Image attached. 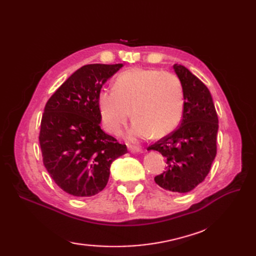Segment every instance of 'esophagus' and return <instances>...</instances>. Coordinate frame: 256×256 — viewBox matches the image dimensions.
<instances>
[{"label":"esophagus","mask_w":256,"mask_h":256,"mask_svg":"<svg viewBox=\"0 0 256 256\" xmlns=\"http://www.w3.org/2000/svg\"><path fill=\"white\" fill-rule=\"evenodd\" d=\"M128 150H129V152H142V150L140 148V147H136V146H129L128 147Z\"/></svg>","instance_id":"1"}]
</instances>
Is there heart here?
<instances>
[{"label": "heart", "mask_w": 256, "mask_h": 256, "mask_svg": "<svg viewBox=\"0 0 256 256\" xmlns=\"http://www.w3.org/2000/svg\"><path fill=\"white\" fill-rule=\"evenodd\" d=\"M98 108L108 132L120 134L132 113L131 140L152 134L162 138L171 134L182 118V85L172 72L131 68L116 76L114 90H100Z\"/></svg>", "instance_id": "heart-1"}]
</instances>
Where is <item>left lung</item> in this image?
<instances>
[{"label":"left lung","instance_id":"obj_1","mask_svg":"<svg viewBox=\"0 0 256 256\" xmlns=\"http://www.w3.org/2000/svg\"><path fill=\"white\" fill-rule=\"evenodd\" d=\"M184 90L180 126L150 146L166 160V171L154 177L162 189L186 193L202 182L216 154L218 115L210 92L188 68L175 64Z\"/></svg>","mask_w":256,"mask_h":256}]
</instances>
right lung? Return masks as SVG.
Returning a JSON list of instances; mask_svg holds the SVG:
<instances>
[{"mask_svg":"<svg viewBox=\"0 0 256 256\" xmlns=\"http://www.w3.org/2000/svg\"><path fill=\"white\" fill-rule=\"evenodd\" d=\"M122 64H90L74 72L50 97L40 124L44 164L58 187L74 196H92L109 180L112 162L125 144L100 128L98 95Z\"/></svg>","mask_w":256,"mask_h":256,"instance_id":"obj_1","label":"right lung"}]
</instances>
